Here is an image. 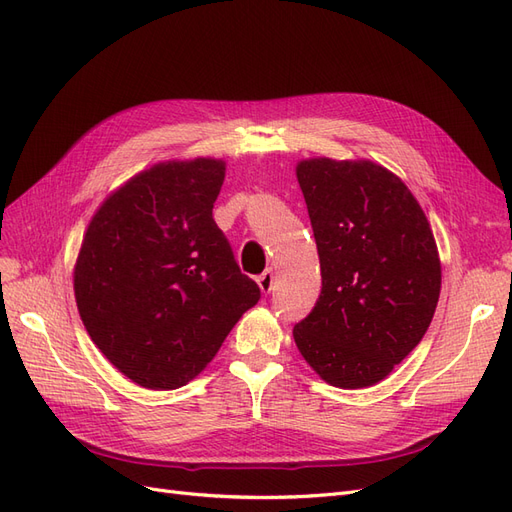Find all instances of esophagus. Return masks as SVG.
<instances>
[{"mask_svg": "<svg viewBox=\"0 0 512 512\" xmlns=\"http://www.w3.org/2000/svg\"><path fill=\"white\" fill-rule=\"evenodd\" d=\"M256 282H258V286H260L262 292L269 294V292L273 290V284H275V273H273V269H267L265 273H260Z\"/></svg>", "mask_w": 512, "mask_h": 512, "instance_id": "obj_1", "label": "esophagus"}]
</instances>
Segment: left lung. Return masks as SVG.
<instances>
[{
  "instance_id": "8db88e82",
  "label": "left lung",
  "mask_w": 512,
  "mask_h": 512,
  "mask_svg": "<svg viewBox=\"0 0 512 512\" xmlns=\"http://www.w3.org/2000/svg\"><path fill=\"white\" fill-rule=\"evenodd\" d=\"M299 185L320 258V297L292 335L339 389H365L421 342L440 297V258L421 205L374 162L305 160Z\"/></svg>"
}]
</instances>
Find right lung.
I'll list each match as a JSON object with an SVG mask.
<instances>
[{"instance_id":"1","label":"right lung","mask_w":512,"mask_h":512,"mask_svg":"<svg viewBox=\"0 0 512 512\" xmlns=\"http://www.w3.org/2000/svg\"><path fill=\"white\" fill-rule=\"evenodd\" d=\"M224 170L209 158L153 166L108 196L85 232L79 314L106 359L145 389L188 384L260 299L213 220Z\"/></svg>"}]
</instances>
